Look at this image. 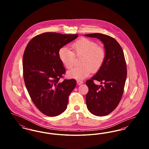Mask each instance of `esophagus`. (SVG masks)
<instances>
[{"label":"esophagus","instance_id":"34e87169","mask_svg":"<svg viewBox=\"0 0 149 149\" xmlns=\"http://www.w3.org/2000/svg\"><path fill=\"white\" fill-rule=\"evenodd\" d=\"M83 81H81V80H77V84H78V85H80V84H83Z\"/></svg>","mask_w":149,"mask_h":149}]
</instances>
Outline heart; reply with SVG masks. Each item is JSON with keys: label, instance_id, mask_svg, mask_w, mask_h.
Masks as SVG:
<instances>
[{"label": "heart", "instance_id": "b5f03b06", "mask_svg": "<svg viewBox=\"0 0 149 149\" xmlns=\"http://www.w3.org/2000/svg\"><path fill=\"white\" fill-rule=\"evenodd\" d=\"M72 51L67 47H62L58 55L61 63L67 69L71 68L74 63L75 55L83 56L80 64L67 72V76L78 80L84 79L89 76L91 71H98L106 58L105 49L91 40L81 38L71 45Z\"/></svg>", "mask_w": 149, "mask_h": 149}]
</instances>
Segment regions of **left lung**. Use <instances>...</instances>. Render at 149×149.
<instances>
[{"mask_svg": "<svg viewBox=\"0 0 149 149\" xmlns=\"http://www.w3.org/2000/svg\"><path fill=\"white\" fill-rule=\"evenodd\" d=\"M85 36L100 40L106 51V58L102 67L91 79L86 81L89 92L85 98L91 113L104 116L115 109L122 98L127 77L125 56L120 44L113 37L97 33ZM94 79L104 85H95Z\"/></svg>", "mask_w": 149, "mask_h": 149, "instance_id": "1", "label": "left lung"}]
</instances>
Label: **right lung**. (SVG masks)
Masks as SVG:
<instances>
[{
  "instance_id": "add662e5",
  "label": "right lung",
  "mask_w": 149,
  "mask_h": 149,
  "mask_svg": "<svg viewBox=\"0 0 149 149\" xmlns=\"http://www.w3.org/2000/svg\"><path fill=\"white\" fill-rule=\"evenodd\" d=\"M78 35L46 32L29 42L23 57L24 83L33 103L42 113L56 116L65 111L69 96L75 88L74 79L59 80L65 72L58 51Z\"/></svg>"
}]
</instances>
